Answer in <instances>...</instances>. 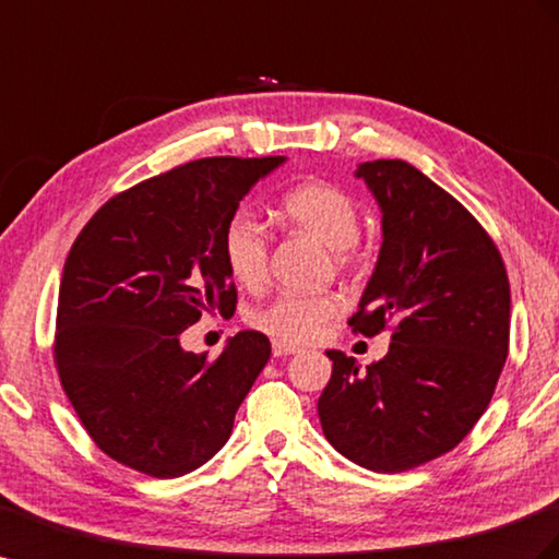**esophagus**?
<instances>
[{
	"label": "esophagus",
	"instance_id": "obj_1",
	"mask_svg": "<svg viewBox=\"0 0 559 559\" xmlns=\"http://www.w3.org/2000/svg\"><path fill=\"white\" fill-rule=\"evenodd\" d=\"M300 348H296V345H289L284 341H273V355L275 357H286V355H298Z\"/></svg>",
	"mask_w": 559,
	"mask_h": 559
}]
</instances>
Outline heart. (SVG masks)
Instances as JSON below:
<instances>
[{
	"label": "heart",
	"mask_w": 559,
	"mask_h": 559,
	"mask_svg": "<svg viewBox=\"0 0 559 559\" xmlns=\"http://www.w3.org/2000/svg\"><path fill=\"white\" fill-rule=\"evenodd\" d=\"M277 214L289 228L314 237L334 251L338 265L350 261L348 249L359 237V214L355 202L341 188L324 180H304L284 192ZM223 259L237 284L247 289L263 286L270 261V235L265 223L251 211H239L225 225ZM338 312L341 300L336 296L282 294L265 308L255 310L251 322L275 341L310 343Z\"/></svg>",
	"instance_id": "heart-1"
}]
</instances>
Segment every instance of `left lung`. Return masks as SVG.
Returning <instances> with one entry per match:
<instances>
[{
	"instance_id": "left-lung-1",
	"label": "left lung",
	"mask_w": 559,
	"mask_h": 559,
	"mask_svg": "<svg viewBox=\"0 0 559 559\" xmlns=\"http://www.w3.org/2000/svg\"><path fill=\"white\" fill-rule=\"evenodd\" d=\"M381 209L383 245L350 326L388 355L361 371L334 361L317 414L329 444L373 473L454 449L485 414L508 357L510 284L499 249L449 192L409 162L359 164Z\"/></svg>"
}]
</instances>
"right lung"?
<instances>
[{"label":"right lung","mask_w":559,"mask_h":559,"mask_svg":"<svg viewBox=\"0 0 559 559\" xmlns=\"http://www.w3.org/2000/svg\"><path fill=\"white\" fill-rule=\"evenodd\" d=\"M286 157H206L105 202L60 277L56 369L92 440L150 477L198 471L228 442L270 359L261 331L223 353H188L202 312L237 304L223 230L245 194Z\"/></svg>","instance_id":"1"}]
</instances>
